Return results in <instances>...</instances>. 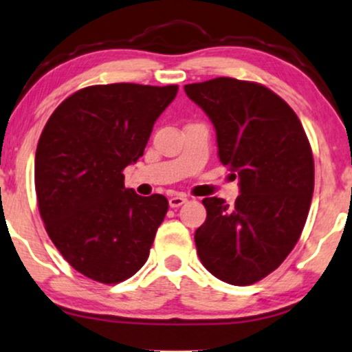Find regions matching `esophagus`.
<instances>
[{
  "mask_svg": "<svg viewBox=\"0 0 352 352\" xmlns=\"http://www.w3.org/2000/svg\"><path fill=\"white\" fill-rule=\"evenodd\" d=\"M186 202H187L186 195H173V197L170 199V207L177 208V207H181V205H184Z\"/></svg>",
  "mask_w": 352,
  "mask_h": 352,
  "instance_id": "1",
  "label": "esophagus"
}]
</instances>
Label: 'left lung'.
Here are the masks:
<instances>
[{
  "label": "left lung",
  "mask_w": 352,
  "mask_h": 352,
  "mask_svg": "<svg viewBox=\"0 0 352 352\" xmlns=\"http://www.w3.org/2000/svg\"><path fill=\"white\" fill-rule=\"evenodd\" d=\"M184 92L215 126L218 157L241 189L232 207L202 200L207 220L194 236L200 262L218 280L252 285L281 265L304 230L312 148L296 113L267 87L217 77Z\"/></svg>",
  "instance_id": "1"
}]
</instances>
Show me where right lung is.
Returning a JSON list of instances; mask_svg holds the SVG:
<instances>
[{"mask_svg":"<svg viewBox=\"0 0 352 352\" xmlns=\"http://www.w3.org/2000/svg\"><path fill=\"white\" fill-rule=\"evenodd\" d=\"M177 85H92L67 97L43 127L35 190L50 239L82 275L116 285L147 262L165 195H137L122 170L144 155Z\"/></svg>","mask_w":352,"mask_h":352,"instance_id":"obj_1","label":"right lung"}]
</instances>
